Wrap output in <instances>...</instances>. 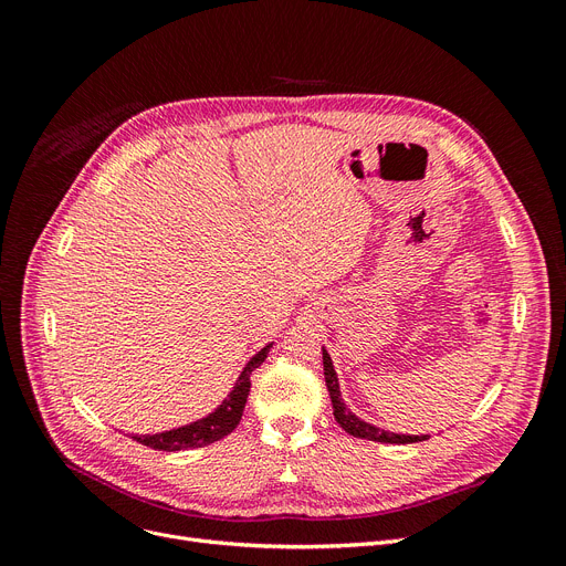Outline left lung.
<instances>
[{
    "label": "left lung",
    "mask_w": 566,
    "mask_h": 566,
    "mask_svg": "<svg viewBox=\"0 0 566 566\" xmlns=\"http://www.w3.org/2000/svg\"><path fill=\"white\" fill-rule=\"evenodd\" d=\"M323 374H325V385H328V392H331V401H333V412H335V420L337 424L355 436V438H367V440H376V442H390V444H410V442H422L427 440V436H410V433H395V431H385L376 424L365 422L363 418L355 415L346 401L342 399V388H339V378L333 365L331 353L323 348Z\"/></svg>",
    "instance_id": "left-lung-1"
}]
</instances>
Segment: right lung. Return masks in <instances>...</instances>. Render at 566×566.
Segmentation results:
<instances>
[{
  "instance_id": "obj_1",
  "label": "right lung",
  "mask_w": 566,
  "mask_h": 566,
  "mask_svg": "<svg viewBox=\"0 0 566 566\" xmlns=\"http://www.w3.org/2000/svg\"><path fill=\"white\" fill-rule=\"evenodd\" d=\"M273 342L265 344L261 350H256L252 358L245 363L243 371L238 374L231 392L222 399V403L211 410L203 418L188 422L184 427H176L160 433H133L130 438L146 444V448L158 450V452H181L190 448H203V444H211L224 436H229L238 422H241V415L250 395V376L252 371L268 358V350H271Z\"/></svg>"
}]
</instances>
